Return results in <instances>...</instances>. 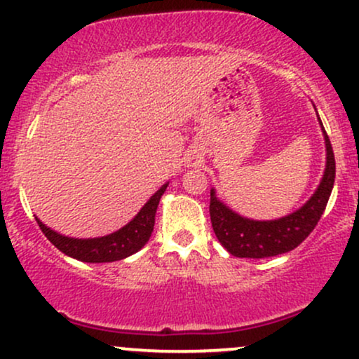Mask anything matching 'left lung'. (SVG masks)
Here are the masks:
<instances>
[{
    "label": "left lung",
    "mask_w": 359,
    "mask_h": 359,
    "mask_svg": "<svg viewBox=\"0 0 359 359\" xmlns=\"http://www.w3.org/2000/svg\"><path fill=\"white\" fill-rule=\"evenodd\" d=\"M323 126V121H320ZM324 133L325 142V170L317 191L312 194L302 208L285 217L273 221H255L236 214L216 197V191L211 189V214L212 229L217 240L233 257L238 258H269L287 253L302 243L314 231V228L323 216L329 196L332 192L336 177L334 151L327 133Z\"/></svg>",
    "instance_id": "left-lung-1"
}]
</instances>
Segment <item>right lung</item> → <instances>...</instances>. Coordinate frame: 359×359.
Wrapping results in <instances>:
<instances>
[{
	"instance_id": "obj_1",
	"label": "right lung",
	"mask_w": 359,
	"mask_h": 359,
	"mask_svg": "<svg viewBox=\"0 0 359 359\" xmlns=\"http://www.w3.org/2000/svg\"><path fill=\"white\" fill-rule=\"evenodd\" d=\"M167 185L168 184H163L126 226H123L118 231L108 234V236L88 238V240L69 238L47 228L39 217H35V219L39 222L42 233L47 236V240L57 250L67 255V257L81 259V262L86 263L118 262V259H123L130 257V255L137 253L150 240L155 224L156 208H158L160 197L165 192Z\"/></svg>"
}]
</instances>
